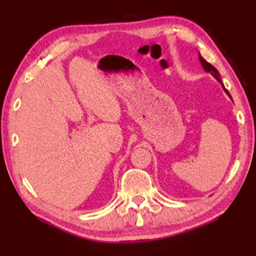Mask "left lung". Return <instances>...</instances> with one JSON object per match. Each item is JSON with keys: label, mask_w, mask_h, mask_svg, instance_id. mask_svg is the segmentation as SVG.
I'll use <instances>...</instances> for the list:
<instances>
[{"label": "left lung", "mask_w": 256, "mask_h": 256, "mask_svg": "<svg viewBox=\"0 0 256 256\" xmlns=\"http://www.w3.org/2000/svg\"><path fill=\"white\" fill-rule=\"evenodd\" d=\"M199 60H200V64H202V69H204L206 72H210L211 75L214 76V78H216L217 81L220 83V84H222V87H223V89H224V92H226V93L228 95H229V98H232V96H230V94H229V92L226 90V87H224V84H223V83H222V81H220V72H217V69H216V68H214V66H211V64L208 63V62H206V60H204V58H202V56H200V54H199Z\"/></svg>", "instance_id": "obj_1"}]
</instances>
